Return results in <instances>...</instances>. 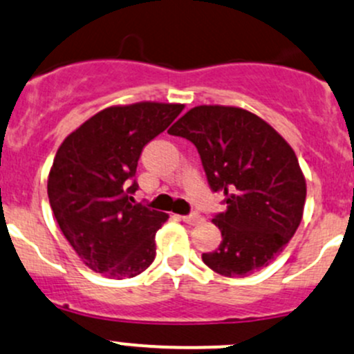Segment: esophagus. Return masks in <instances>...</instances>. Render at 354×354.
Wrapping results in <instances>:
<instances>
[{
  "mask_svg": "<svg viewBox=\"0 0 354 354\" xmlns=\"http://www.w3.org/2000/svg\"><path fill=\"white\" fill-rule=\"evenodd\" d=\"M200 221H202V217H200V215L196 214V212H192V214H189V215H183V222H185V224H188V225L198 224Z\"/></svg>",
  "mask_w": 354,
  "mask_h": 354,
  "instance_id": "esophagus-1",
  "label": "esophagus"
}]
</instances>
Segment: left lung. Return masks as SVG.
Here are the masks:
<instances>
[{
	"label": "left lung",
	"instance_id": "obj_1",
	"mask_svg": "<svg viewBox=\"0 0 354 354\" xmlns=\"http://www.w3.org/2000/svg\"><path fill=\"white\" fill-rule=\"evenodd\" d=\"M167 133L198 151L212 192L224 193L214 215L222 243L203 263L222 277H248L268 266L300 225L305 178L293 149L265 120L236 106H195Z\"/></svg>",
	"mask_w": 354,
	"mask_h": 354
}]
</instances>
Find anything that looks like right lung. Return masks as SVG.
<instances>
[{
	"label": "right lung",
	"mask_w": 354,
	"mask_h": 354,
	"mask_svg": "<svg viewBox=\"0 0 354 354\" xmlns=\"http://www.w3.org/2000/svg\"><path fill=\"white\" fill-rule=\"evenodd\" d=\"M183 110L169 103L110 106L64 139L47 193L62 234L88 268L132 278L156 258L154 237L167 214L133 202L142 149Z\"/></svg>",
	"instance_id": "right-lung-1"
}]
</instances>
